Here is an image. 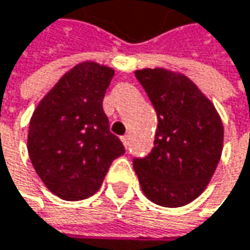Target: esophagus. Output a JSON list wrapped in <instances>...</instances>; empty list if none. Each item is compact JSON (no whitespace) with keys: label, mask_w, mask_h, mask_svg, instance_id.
I'll use <instances>...</instances> for the list:
<instances>
[{"label":"esophagus","mask_w":250,"mask_h":250,"mask_svg":"<svg viewBox=\"0 0 250 250\" xmlns=\"http://www.w3.org/2000/svg\"><path fill=\"white\" fill-rule=\"evenodd\" d=\"M121 142H123V145L126 146V148H129V144H130V138L127 136V135H124V136H121Z\"/></svg>","instance_id":"34e87169"}]
</instances>
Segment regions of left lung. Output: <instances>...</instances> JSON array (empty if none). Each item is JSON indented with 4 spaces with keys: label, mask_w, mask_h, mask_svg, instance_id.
Here are the masks:
<instances>
[{
    "label": "left lung",
    "mask_w": 250,
    "mask_h": 250,
    "mask_svg": "<svg viewBox=\"0 0 250 250\" xmlns=\"http://www.w3.org/2000/svg\"><path fill=\"white\" fill-rule=\"evenodd\" d=\"M135 76L158 118L154 148L146 157L133 158L142 190L161 207L188 205L204 192L218 166L221 118L186 76L164 68H144Z\"/></svg>",
    "instance_id": "obj_1"
}]
</instances>
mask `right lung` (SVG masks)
Masks as SVG:
<instances>
[{"mask_svg":"<svg viewBox=\"0 0 250 250\" xmlns=\"http://www.w3.org/2000/svg\"><path fill=\"white\" fill-rule=\"evenodd\" d=\"M114 70L82 62L65 73L36 106L27 151L45 186L64 201L98 192L111 163L121 157V141L109 132L102 101Z\"/></svg>","mask_w":250,"mask_h":250,"instance_id":"1","label":"right lung"}]
</instances>
